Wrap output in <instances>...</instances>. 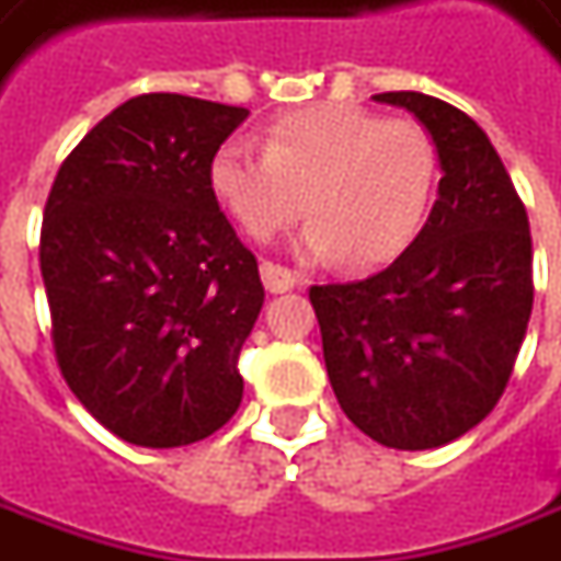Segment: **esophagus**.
<instances>
[{"mask_svg":"<svg viewBox=\"0 0 561 561\" xmlns=\"http://www.w3.org/2000/svg\"><path fill=\"white\" fill-rule=\"evenodd\" d=\"M262 284L268 293H287L299 284V274L277 265V262H262Z\"/></svg>","mask_w":561,"mask_h":561,"instance_id":"34e87169","label":"esophagus"}]
</instances>
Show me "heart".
<instances>
[{
  "mask_svg": "<svg viewBox=\"0 0 561 561\" xmlns=\"http://www.w3.org/2000/svg\"><path fill=\"white\" fill-rule=\"evenodd\" d=\"M209 187L255 240L302 213V253L355 265L392 262L411 247L438 187V145L411 116L311 104L274 119L265 150L228 138L209 160Z\"/></svg>",
  "mask_w": 561,
  "mask_h": 561,
  "instance_id": "obj_1",
  "label": "heart"
}]
</instances>
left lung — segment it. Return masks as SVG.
Listing matches in <instances>:
<instances>
[{"label":"left lung","instance_id":"1","mask_svg":"<svg viewBox=\"0 0 561 561\" xmlns=\"http://www.w3.org/2000/svg\"><path fill=\"white\" fill-rule=\"evenodd\" d=\"M374 98L432 131L438 201L386 272L308 299L345 416L379 445L430 450L479 426L510 382L535 302L531 231L472 116L423 92Z\"/></svg>","mask_w":561,"mask_h":561}]
</instances>
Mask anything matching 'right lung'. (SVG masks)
Masks as SVG:
<instances>
[{
    "label": "right lung",
    "instance_id": "right-lung-1",
    "mask_svg": "<svg viewBox=\"0 0 561 561\" xmlns=\"http://www.w3.org/2000/svg\"><path fill=\"white\" fill-rule=\"evenodd\" d=\"M247 116L169 92L129 98L51 184L39 268L55 358L82 408L129 445H194L240 408L237 358L265 287L209 160Z\"/></svg>",
    "mask_w": 561,
    "mask_h": 561
}]
</instances>
